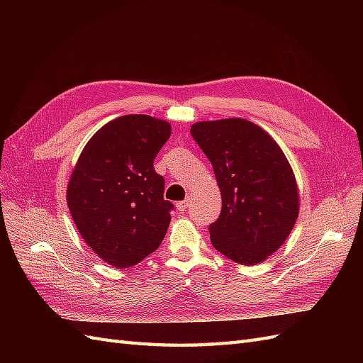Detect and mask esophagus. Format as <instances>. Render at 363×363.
Listing matches in <instances>:
<instances>
[{"label":"esophagus","mask_w":363,"mask_h":363,"mask_svg":"<svg viewBox=\"0 0 363 363\" xmlns=\"http://www.w3.org/2000/svg\"><path fill=\"white\" fill-rule=\"evenodd\" d=\"M189 199H186V200H183V201H180V203H177V211L179 212H184L186 211V208H188L189 207Z\"/></svg>","instance_id":"1"}]
</instances>
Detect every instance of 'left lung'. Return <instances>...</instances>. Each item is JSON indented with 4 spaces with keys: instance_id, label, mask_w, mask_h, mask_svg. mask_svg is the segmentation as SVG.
Instances as JSON below:
<instances>
[{
    "instance_id": "8db88e82",
    "label": "left lung",
    "mask_w": 363,
    "mask_h": 363,
    "mask_svg": "<svg viewBox=\"0 0 363 363\" xmlns=\"http://www.w3.org/2000/svg\"><path fill=\"white\" fill-rule=\"evenodd\" d=\"M191 135L211 160L223 196L221 213L208 225L212 245L240 265L263 262L298 218V189L286 156L247 119L196 123Z\"/></svg>"
}]
</instances>
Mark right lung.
<instances>
[{"instance_id":"1","label":"right lung","mask_w":363,"mask_h":363,"mask_svg":"<svg viewBox=\"0 0 363 363\" xmlns=\"http://www.w3.org/2000/svg\"><path fill=\"white\" fill-rule=\"evenodd\" d=\"M171 136L167 121L124 115L87 142L68 184V207L82 238L115 268L155 252L167 235L174 204L155 159Z\"/></svg>"}]
</instances>
